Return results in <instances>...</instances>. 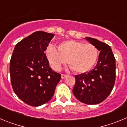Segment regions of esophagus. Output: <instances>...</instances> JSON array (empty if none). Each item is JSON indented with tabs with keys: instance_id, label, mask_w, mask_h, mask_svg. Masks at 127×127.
Segmentation results:
<instances>
[{
	"instance_id": "obj_1",
	"label": "esophagus",
	"mask_w": 127,
	"mask_h": 127,
	"mask_svg": "<svg viewBox=\"0 0 127 127\" xmlns=\"http://www.w3.org/2000/svg\"><path fill=\"white\" fill-rule=\"evenodd\" d=\"M67 76V75L66 74H61V77H62V79H65L66 77Z\"/></svg>"
}]
</instances>
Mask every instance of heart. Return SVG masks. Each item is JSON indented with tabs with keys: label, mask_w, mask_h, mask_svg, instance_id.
<instances>
[{
	"label": "heart",
	"mask_w": 127,
	"mask_h": 127,
	"mask_svg": "<svg viewBox=\"0 0 127 127\" xmlns=\"http://www.w3.org/2000/svg\"><path fill=\"white\" fill-rule=\"evenodd\" d=\"M46 55L50 66L58 71L68 62L69 66L76 73H85L92 69L98 58L97 48L91 43H84L76 40L64 41L58 49L49 45Z\"/></svg>",
	"instance_id": "1"
}]
</instances>
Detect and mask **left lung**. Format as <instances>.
Masks as SVG:
<instances>
[{
    "instance_id": "obj_1",
    "label": "left lung",
    "mask_w": 127,
    "mask_h": 127,
    "mask_svg": "<svg viewBox=\"0 0 127 127\" xmlns=\"http://www.w3.org/2000/svg\"><path fill=\"white\" fill-rule=\"evenodd\" d=\"M100 51L97 64L93 70L75 76L72 92L78 100L86 104L104 101L114 87L116 78V62L111 48L96 39L86 37Z\"/></svg>"
}]
</instances>
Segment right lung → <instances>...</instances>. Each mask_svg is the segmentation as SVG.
I'll return each instance as SVG.
<instances>
[{"label": "right lung", "mask_w": 127, "mask_h": 127, "mask_svg": "<svg viewBox=\"0 0 127 127\" xmlns=\"http://www.w3.org/2000/svg\"><path fill=\"white\" fill-rule=\"evenodd\" d=\"M54 35L37 31L14 47L10 61L11 85L16 95L28 105L37 107L48 102L61 79L44 53Z\"/></svg>", "instance_id": "right-lung-1"}]
</instances>
